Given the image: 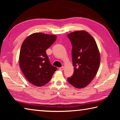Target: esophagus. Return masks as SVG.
I'll list each match as a JSON object with an SVG mask.
<instances>
[{
    "label": "esophagus",
    "mask_w": 120,
    "mask_h": 120,
    "mask_svg": "<svg viewBox=\"0 0 120 120\" xmlns=\"http://www.w3.org/2000/svg\"><path fill=\"white\" fill-rule=\"evenodd\" d=\"M64 67H60L59 68V69L60 70H64Z\"/></svg>",
    "instance_id": "34e87169"
}]
</instances>
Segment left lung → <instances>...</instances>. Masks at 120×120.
<instances>
[{
    "label": "left lung",
    "mask_w": 120,
    "mask_h": 120,
    "mask_svg": "<svg viewBox=\"0 0 120 120\" xmlns=\"http://www.w3.org/2000/svg\"><path fill=\"white\" fill-rule=\"evenodd\" d=\"M72 44V60L74 67L72 76L68 82L77 88L90 84L96 76L100 64V54L96 42L90 34L78 31L68 34Z\"/></svg>",
    "instance_id": "1"
}]
</instances>
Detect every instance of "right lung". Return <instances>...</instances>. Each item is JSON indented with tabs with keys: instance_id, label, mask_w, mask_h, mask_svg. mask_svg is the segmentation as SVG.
I'll use <instances>...</instances> for the list:
<instances>
[{
	"instance_id": "right-lung-1",
	"label": "right lung",
	"mask_w": 120,
	"mask_h": 120,
	"mask_svg": "<svg viewBox=\"0 0 120 120\" xmlns=\"http://www.w3.org/2000/svg\"><path fill=\"white\" fill-rule=\"evenodd\" d=\"M56 36L42 33L28 36L22 43L19 64L26 78L36 86L45 85L57 68L50 64L45 51L55 42Z\"/></svg>"
}]
</instances>
